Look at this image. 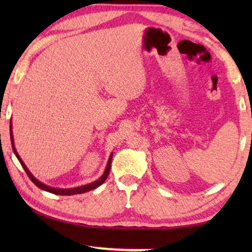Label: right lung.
<instances>
[{"label":"right lung","instance_id":"right-lung-1","mask_svg":"<svg viewBox=\"0 0 252 252\" xmlns=\"http://www.w3.org/2000/svg\"><path fill=\"white\" fill-rule=\"evenodd\" d=\"M10 139H11V144H12V150L13 153H15L16 157L18 158L19 163L22 164V166L24 170H25L26 174L29 175V178L32 180V182L34 185L36 186V187H39L40 189H42V190H46V191H49L51 194H56V195H77V194H84L86 191H89V190H93V189L97 188L101 186L103 182L106 180V178H108V175L110 173V168H111V160H112V154L110 155V158L108 160V164H106V167H105V171L104 173L101 178L98 179V180H96L94 182H92V184H88V185H85V186H80V187H75V188H70V189H63V188H54V187H49V186L42 184V182H40L39 180H36L35 178L33 177V174L31 173L29 171V168L26 167V165L24 164V161L22 160V158L19 157L18 153H17L16 148H15V144H13V135H12V125H11V120H10Z\"/></svg>","mask_w":252,"mask_h":252}]
</instances>
